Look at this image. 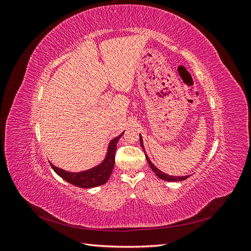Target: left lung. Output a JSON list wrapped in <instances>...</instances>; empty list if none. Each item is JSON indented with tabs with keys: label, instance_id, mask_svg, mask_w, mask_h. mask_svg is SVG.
Masks as SVG:
<instances>
[{
	"label": "left lung",
	"instance_id": "1",
	"mask_svg": "<svg viewBox=\"0 0 251 251\" xmlns=\"http://www.w3.org/2000/svg\"><path fill=\"white\" fill-rule=\"evenodd\" d=\"M140 144H141V147H142V149H143V142H142V137H141V135H140ZM143 151H144V149H143ZM146 158H147V160H148V163L150 164V166H151V169L153 170V172L156 174V176L158 177V178H160V179H162V180H165V181H169V182H179V181H183V180H185V179H187L189 176H181V177H175V176H170V175H166V174H164V173H162L161 171H159L156 166L151 163V161L150 160V158L146 155Z\"/></svg>",
	"mask_w": 251,
	"mask_h": 251
}]
</instances>
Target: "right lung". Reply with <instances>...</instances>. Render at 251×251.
Instances as JSON below:
<instances>
[{"instance_id":"add662e5","label":"right lung","mask_w":251,"mask_h":251,"mask_svg":"<svg viewBox=\"0 0 251 251\" xmlns=\"http://www.w3.org/2000/svg\"><path fill=\"white\" fill-rule=\"evenodd\" d=\"M124 135V133L119 135L118 137L114 138L111 140L107 156H105L104 160L100 164L95 166L93 169H90L83 172L78 173H71L64 171L59 168H56L55 165L51 164V168L53 169L59 177H62L64 180H66L69 183L83 188H91V187H96L104 184L111 176L114 163H115V153H116V146L119 138Z\"/></svg>"}]
</instances>
